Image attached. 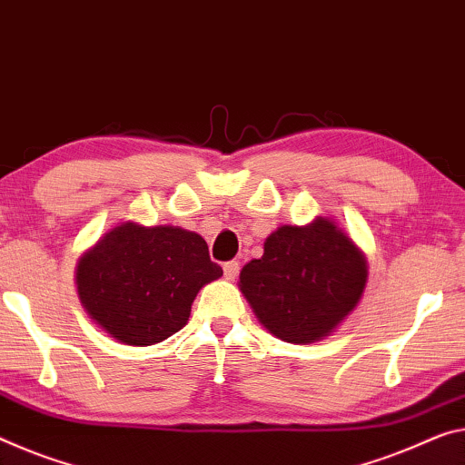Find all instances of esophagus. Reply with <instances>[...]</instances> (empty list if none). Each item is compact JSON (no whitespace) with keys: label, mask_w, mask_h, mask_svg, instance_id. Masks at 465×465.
<instances>
[{"label":"esophagus","mask_w":465,"mask_h":465,"mask_svg":"<svg viewBox=\"0 0 465 465\" xmlns=\"http://www.w3.org/2000/svg\"><path fill=\"white\" fill-rule=\"evenodd\" d=\"M223 270H224V278L226 281H234V278L239 276V270H241V266H239V262H226L224 266H223Z\"/></svg>","instance_id":"1"}]
</instances>
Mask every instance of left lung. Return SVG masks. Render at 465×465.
<instances>
[{
	"mask_svg": "<svg viewBox=\"0 0 465 465\" xmlns=\"http://www.w3.org/2000/svg\"><path fill=\"white\" fill-rule=\"evenodd\" d=\"M366 257L331 218L284 224L245 263L239 289L257 320L276 339L307 345L331 334L360 303Z\"/></svg>",
	"mask_w": 465,
	"mask_h": 465,
	"instance_id": "1",
	"label": "left lung"
}]
</instances>
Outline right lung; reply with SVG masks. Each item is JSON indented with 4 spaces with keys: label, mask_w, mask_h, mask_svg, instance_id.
I'll return each instance as SVG.
<instances>
[{
    "label": "right lung",
    "mask_w": 465,
    "mask_h": 465,
    "mask_svg": "<svg viewBox=\"0 0 465 465\" xmlns=\"http://www.w3.org/2000/svg\"><path fill=\"white\" fill-rule=\"evenodd\" d=\"M220 276L197 232L123 223L78 260L76 289L84 312L112 339L145 347L181 331L199 289Z\"/></svg>",
    "instance_id": "add662e5"
}]
</instances>
